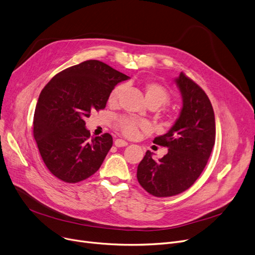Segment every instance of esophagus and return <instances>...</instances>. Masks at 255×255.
Masks as SVG:
<instances>
[{
    "mask_svg": "<svg viewBox=\"0 0 255 255\" xmlns=\"http://www.w3.org/2000/svg\"><path fill=\"white\" fill-rule=\"evenodd\" d=\"M127 144H128V142L125 141V140H123V139L118 138V139L115 140V145L118 146V148H122V146H126Z\"/></svg>",
    "mask_w": 255,
    "mask_h": 255,
    "instance_id": "obj_1",
    "label": "esophagus"
}]
</instances>
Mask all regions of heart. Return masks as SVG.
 <instances>
[{"label": "heart", "mask_w": 255, "mask_h": 255, "mask_svg": "<svg viewBox=\"0 0 255 255\" xmlns=\"http://www.w3.org/2000/svg\"><path fill=\"white\" fill-rule=\"evenodd\" d=\"M121 92H122V86L116 87L110 94L109 101L111 103L117 102ZM144 99L146 103H154L157 107L162 106L169 102V94L167 90L161 85L156 83H146L144 85ZM119 127L127 137H135L139 129L146 130L148 125L143 122H136L128 118H122L119 121Z\"/></svg>", "instance_id": "obj_1"}]
</instances>
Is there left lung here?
Masks as SVG:
<instances>
[{"mask_svg":"<svg viewBox=\"0 0 255 255\" xmlns=\"http://www.w3.org/2000/svg\"><path fill=\"white\" fill-rule=\"evenodd\" d=\"M182 95V109L172 127L154 143L168 152L158 161L146 151L137 167L142 188L157 197L182 193L203 172L215 143V115L205 91L183 72L175 79Z\"/></svg>","mask_w":255,"mask_h":255,"instance_id":"left-lung-1","label":"left lung"}]
</instances>
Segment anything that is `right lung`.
Instances as JSON below:
<instances>
[{"mask_svg":"<svg viewBox=\"0 0 255 255\" xmlns=\"http://www.w3.org/2000/svg\"><path fill=\"white\" fill-rule=\"evenodd\" d=\"M129 76L97 60L69 67L40 93L34 115V137L53 176L66 183L95 173L113 145L110 133L92 137L86 128L91 112L103 110L110 94Z\"/></svg>","mask_w":255,"mask_h":255,"instance_id":"obj_1","label":"right lung"}]
</instances>
